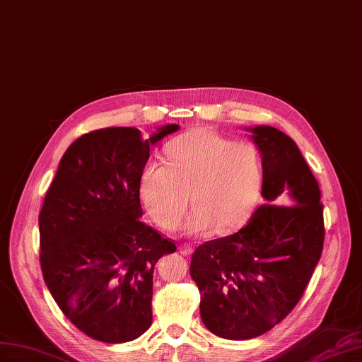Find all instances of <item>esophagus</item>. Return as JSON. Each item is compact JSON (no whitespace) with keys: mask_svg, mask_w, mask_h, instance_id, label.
I'll return each mask as SVG.
<instances>
[{"mask_svg":"<svg viewBox=\"0 0 362 362\" xmlns=\"http://www.w3.org/2000/svg\"><path fill=\"white\" fill-rule=\"evenodd\" d=\"M192 252H194V249H192V247H191L189 244H182V245H180V253H182V255L189 256V255H192Z\"/></svg>","mask_w":362,"mask_h":362,"instance_id":"34e87169","label":"esophagus"}]
</instances>
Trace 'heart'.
<instances>
[{
    "label": "heart",
    "mask_w": 362,
    "mask_h": 362,
    "mask_svg": "<svg viewBox=\"0 0 362 362\" xmlns=\"http://www.w3.org/2000/svg\"><path fill=\"white\" fill-rule=\"evenodd\" d=\"M167 159L147 162L139 175L141 197L160 227L182 224L189 192L195 209L188 233H230L247 221L262 185V158L253 144L197 129L174 139Z\"/></svg>",
    "instance_id": "heart-1"
}]
</instances>
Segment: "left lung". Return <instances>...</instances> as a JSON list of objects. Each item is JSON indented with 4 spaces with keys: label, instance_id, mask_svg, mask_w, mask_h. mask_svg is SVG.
<instances>
[{
    "label": "left lung",
    "instance_id": "obj_1",
    "mask_svg": "<svg viewBox=\"0 0 362 362\" xmlns=\"http://www.w3.org/2000/svg\"><path fill=\"white\" fill-rule=\"evenodd\" d=\"M249 132L265 204L236 233L199 245L189 268L204 326L227 339L259 337L293 311L325 241L318 183L296 142L270 126Z\"/></svg>",
    "mask_w": 362,
    "mask_h": 362
}]
</instances>
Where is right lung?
<instances>
[{"label": "right lung", "instance_id": "obj_1", "mask_svg": "<svg viewBox=\"0 0 362 362\" xmlns=\"http://www.w3.org/2000/svg\"><path fill=\"white\" fill-rule=\"evenodd\" d=\"M135 127L86 133L60 159L39 214L40 268L69 322L103 343H127L151 326L153 272L175 244L141 220L139 175L150 147Z\"/></svg>", "mask_w": 362, "mask_h": 362}]
</instances>
